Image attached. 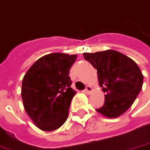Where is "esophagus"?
Returning <instances> with one entry per match:
<instances>
[{"mask_svg":"<svg viewBox=\"0 0 150 150\" xmlns=\"http://www.w3.org/2000/svg\"><path fill=\"white\" fill-rule=\"evenodd\" d=\"M84 93L86 94V95H91V93L92 92V87L90 86H86V89L84 90Z\"/></svg>","mask_w":150,"mask_h":150,"instance_id":"1","label":"esophagus"}]
</instances>
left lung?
<instances>
[{"label": "left lung", "instance_id": "8db88e82", "mask_svg": "<svg viewBox=\"0 0 150 150\" xmlns=\"http://www.w3.org/2000/svg\"><path fill=\"white\" fill-rule=\"evenodd\" d=\"M83 57L97 70L98 83L105 93L104 104L96 111L109 118L121 116L132 106L142 87L139 67L115 50L84 52Z\"/></svg>", "mask_w": 150, "mask_h": 150}]
</instances>
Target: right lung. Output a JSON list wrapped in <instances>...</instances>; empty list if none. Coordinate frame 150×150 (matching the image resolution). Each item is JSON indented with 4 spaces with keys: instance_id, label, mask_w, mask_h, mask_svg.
Listing matches in <instances>:
<instances>
[{
    "instance_id": "right-lung-1",
    "label": "right lung",
    "mask_w": 150,
    "mask_h": 150,
    "mask_svg": "<svg viewBox=\"0 0 150 150\" xmlns=\"http://www.w3.org/2000/svg\"><path fill=\"white\" fill-rule=\"evenodd\" d=\"M77 55L51 53L35 61L22 80L24 110L36 127L55 130L68 117L72 98L76 91L70 87L69 71Z\"/></svg>"
}]
</instances>
